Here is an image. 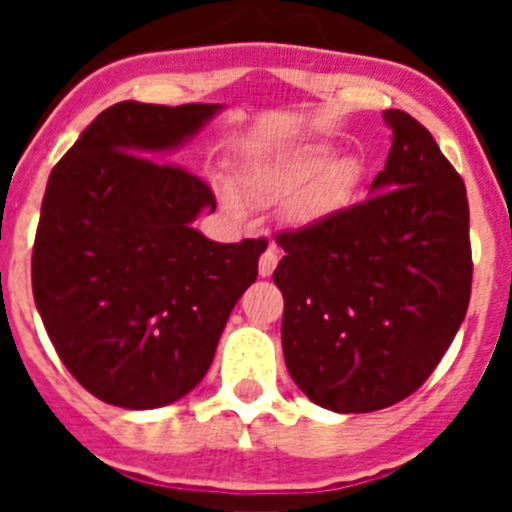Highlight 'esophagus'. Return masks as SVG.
I'll return each mask as SVG.
<instances>
[{
  "mask_svg": "<svg viewBox=\"0 0 512 512\" xmlns=\"http://www.w3.org/2000/svg\"><path fill=\"white\" fill-rule=\"evenodd\" d=\"M279 264V253L277 248H266L264 253H261V259H259V274L261 277H271L274 274V269H277Z\"/></svg>",
  "mask_w": 512,
  "mask_h": 512,
  "instance_id": "obj_1",
  "label": "esophagus"
}]
</instances>
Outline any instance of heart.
Here are the masks:
<instances>
[{
    "mask_svg": "<svg viewBox=\"0 0 512 512\" xmlns=\"http://www.w3.org/2000/svg\"><path fill=\"white\" fill-rule=\"evenodd\" d=\"M364 182V164L354 156L338 158L328 140H310L274 153H256L241 171V189L253 202H277L301 192L300 220H320L354 200Z\"/></svg>",
    "mask_w": 512,
    "mask_h": 512,
    "instance_id": "1",
    "label": "heart"
}]
</instances>
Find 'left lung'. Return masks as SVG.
<instances>
[{
    "mask_svg": "<svg viewBox=\"0 0 512 512\" xmlns=\"http://www.w3.org/2000/svg\"><path fill=\"white\" fill-rule=\"evenodd\" d=\"M392 148L369 200L277 238L289 377L333 413L413 395L472 295L467 187L415 117L384 112Z\"/></svg>",
    "mask_w": 512,
    "mask_h": 512,
    "instance_id": "left-lung-1",
    "label": "left lung"
}]
</instances>
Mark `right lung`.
<instances>
[{
	"mask_svg": "<svg viewBox=\"0 0 512 512\" xmlns=\"http://www.w3.org/2000/svg\"><path fill=\"white\" fill-rule=\"evenodd\" d=\"M220 104L117 102L51 171L33 248V297L76 382L117 408H164L210 369L264 241L192 228L215 194L164 158Z\"/></svg>",
	"mask_w": 512,
	"mask_h": 512,
	"instance_id": "obj_1",
	"label": "right lung"
}]
</instances>
